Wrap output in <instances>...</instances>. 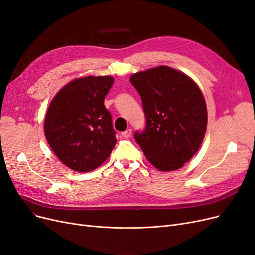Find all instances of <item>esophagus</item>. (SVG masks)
<instances>
[{
    "instance_id": "obj_1",
    "label": "esophagus",
    "mask_w": 255,
    "mask_h": 255,
    "mask_svg": "<svg viewBox=\"0 0 255 255\" xmlns=\"http://www.w3.org/2000/svg\"><path fill=\"white\" fill-rule=\"evenodd\" d=\"M131 132H132V130H131V129H127L126 131H124V132H122V136L125 137V138H128V137H130Z\"/></svg>"
}]
</instances>
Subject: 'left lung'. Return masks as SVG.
<instances>
[{
    "mask_svg": "<svg viewBox=\"0 0 255 255\" xmlns=\"http://www.w3.org/2000/svg\"><path fill=\"white\" fill-rule=\"evenodd\" d=\"M130 83L142 99L146 118L134 139L161 171L180 169L199 150L207 129V107L199 86L168 66L140 71Z\"/></svg>",
    "mask_w": 255,
    "mask_h": 255,
    "instance_id": "1",
    "label": "left lung"
}]
</instances>
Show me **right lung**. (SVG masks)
I'll use <instances>...</instances> for the list:
<instances>
[{
  "instance_id": "1",
  "label": "right lung",
  "mask_w": 255,
  "mask_h": 255,
  "mask_svg": "<svg viewBox=\"0 0 255 255\" xmlns=\"http://www.w3.org/2000/svg\"><path fill=\"white\" fill-rule=\"evenodd\" d=\"M112 77L75 79L64 86L47 110V142L62 163L78 172H89L109 157L117 144L111 113L104 100Z\"/></svg>"
}]
</instances>
